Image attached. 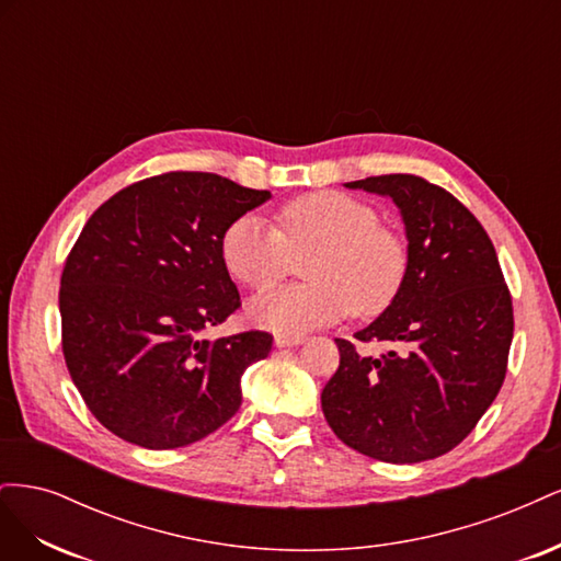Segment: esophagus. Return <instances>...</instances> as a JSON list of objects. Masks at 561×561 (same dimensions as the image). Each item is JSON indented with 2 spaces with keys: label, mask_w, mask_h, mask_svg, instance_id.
<instances>
[{
  "label": "esophagus",
  "mask_w": 561,
  "mask_h": 561,
  "mask_svg": "<svg viewBox=\"0 0 561 561\" xmlns=\"http://www.w3.org/2000/svg\"><path fill=\"white\" fill-rule=\"evenodd\" d=\"M304 342V336H297V334H276L274 344L278 348H290V346H299Z\"/></svg>",
  "instance_id": "esophagus-1"
}]
</instances>
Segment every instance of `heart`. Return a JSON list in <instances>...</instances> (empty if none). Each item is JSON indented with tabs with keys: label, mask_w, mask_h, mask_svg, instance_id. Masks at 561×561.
Masks as SVG:
<instances>
[{
	"label": "heart",
	"mask_w": 561,
	"mask_h": 561,
	"mask_svg": "<svg viewBox=\"0 0 561 561\" xmlns=\"http://www.w3.org/2000/svg\"><path fill=\"white\" fill-rule=\"evenodd\" d=\"M304 264L309 283L266 290L248 304L257 325L301 334L355 316H379L402 290L407 250L400 236L379 225L367 203L339 192H313L287 203L280 229L260 215H243L222 236L229 274L252 290L278 283Z\"/></svg>",
	"instance_id": "obj_1"
}]
</instances>
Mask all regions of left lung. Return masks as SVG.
Returning a JSON list of instances; mask_svg holds the SVG:
<instances>
[{
  "label": "left lung",
  "mask_w": 561,
  "mask_h": 561,
  "mask_svg": "<svg viewBox=\"0 0 561 561\" xmlns=\"http://www.w3.org/2000/svg\"><path fill=\"white\" fill-rule=\"evenodd\" d=\"M396 203L407 276L390 307L355 339L396 344L379 358L336 339L339 369L322 414L351 449L421 463L454 449L494 402L513 344V301L496 250L474 215L416 175L346 182Z\"/></svg>",
  "instance_id": "1"
}]
</instances>
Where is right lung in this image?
Here are the masks:
<instances>
[{
    "mask_svg": "<svg viewBox=\"0 0 561 561\" xmlns=\"http://www.w3.org/2000/svg\"><path fill=\"white\" fill-rule=\"evenodd\" d=\"M268 198L215 173H165L81 229L60 278L62 353L91 414L126 443L186 447L239 412L243 371L274 336L203 332L241 304L222 236Z\"/></svg>",
    "mask_w": 561,
    "mask_h": 561,
    "instance_id": "add662e5",
    "label": "right lung"
}]
</instances>
